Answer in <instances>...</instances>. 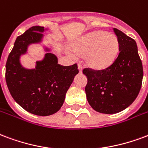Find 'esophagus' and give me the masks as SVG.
<instances>
[{
    "label": "esophagus",
    "instance_id": "esophagus-1",
    "mask_svg": "<svg viewBox=\"0 0 148 148\" xmlns=\"http://www.w3.org/2000/svg\"><path fill=\"white\" fill-rule=\"evenodd\" d=\"M77 68H78V71H79L80 73H82V66L81 65L80 63L77 64Z\"/></svg>",
    "mask_w": 148,
    "mask_h": 148
}]
</instances>
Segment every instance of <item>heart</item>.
Wrapping results in <instances>:
<instances>
[{
	"label": "heart",
	"mask_w": 148,
	"mask_h": 148,
	"mask_svg": "<svg viewBox=\"0 0 148 148\" xmlns=\"http://www.w3.org/2000/svg\"><path fill=\"white\" fill-rule=\"evenodd\" d=\"M72 48L76 54L83 56L87 66L94 70H104L116 60L120 44L114 34L96 30L75 40Z\"/></svg>",
	"instance_id": "heart-1"
}]
</instances>
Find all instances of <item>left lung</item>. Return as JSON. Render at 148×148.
<instances>
[{
	"label": "left lung",
	"mask_w": 148,
	"mask_h": 148,
	"mask_svg": "<svg viewBox=\"0 0 148 148\" xmlns=\"http://www.w3.org/2000/svg\"><path fill=\"white\" fill-rule=\"evenodd\" d=\"M113 29L120 49L112 65L101 71L83 70L88 79L85 90L88 103L103 114L119 113L132 104L140 92L144 75L135 40Z\"/></svg>",
	"instance_id": "left-lung-1"
}]
</instances>
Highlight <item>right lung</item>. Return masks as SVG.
<instances>
[{"label":"right lung","instance_id":"right-lung-1","mask_svg":"<svg viewBox=\"0 0 148 148\" xmlns=\"http://www.w3.org/2000/svg\"><path fill=\"white\" fill-rule=\"evenodd\" d=\"M47 29L35 26L16 38L6 63L5 79L10 93L24 110L36 115L56 113L63 106L66 92L78 74L77 65L61 66L57 56L45 47L44 59L33 69L25 68L20 57L32 44L41 43Z\"/></svg>","mask_w":148,"mask_h":148}]
</instances>
